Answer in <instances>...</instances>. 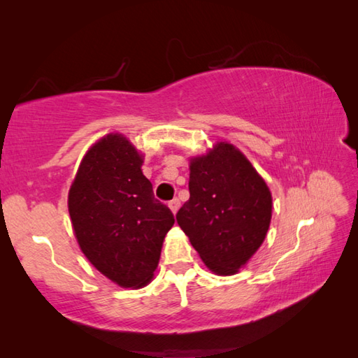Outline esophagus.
<instances>
[{
  "mask_svg": "<svg viewBox=\"0 0 358 358\" xmlns=\"http://www.w3.org/2000/svg\"><path fill=\"white\" fill-rule=\"evenodd\" d=\"M169 207L171 208V211L174 215H176V211L179 210V207H180V202H179V199L176 198V199H171L170 202H169Z\"/></svg>",
  "mask_w": 358,
  "mask_h": 358,
  "instance_id": "34e87169",
  "label": "esophagus"
}]
</instances>
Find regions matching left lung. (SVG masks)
I'll use <instances>...</instances> for the list:
<instances>
[{"instance_id":"1","label":"left lung","mask_w":358,"mask_h":358,"mask_svg":"<svg viewBox=\"0 0 358 358\" xmlns=\"http://www.w3.org/2000/svg\"><path fill=\"white\" fill-rule=\"evenodd\" d=\"M189 199L176 215L211 272L233 275L259 249L272 217V194L238 148L221 142L189 164Z\"/></svg>"}]
</instances>
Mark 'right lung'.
<instances>
[{"label":"right lung","mask_w":358,"mask_h":358,"mask_svg":"<svg viewBox=\"0 0 358 358\" xmlns=\"http://www.w3.org/2000/svg\"><path fill=\"white\" fill-rule=\"evenodd\" d=\"M142 156L122 134H108L83 157L69 189V215L91 264L122 287H142L159 264L174 224L141 170Z\"/></svg>","instance_id":"right-lung-1"}]
</instances>
